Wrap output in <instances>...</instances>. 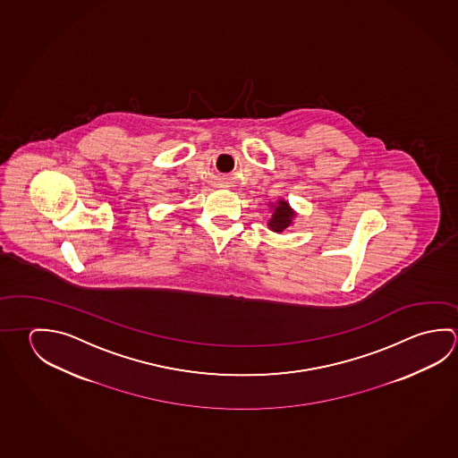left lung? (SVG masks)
I'll list each match as a JSON object with an SVG mask.
<instances>
[{"label": "left lung", "mask_w": 458, "mask_h": 458, "mask_svg": "<svg viewBox=\"0 0 458 458\" xmlns=\"http://www.w3.org/2000/svg\"><path fill=\"white\" fill-rule=\"evenodd\" d=\"M270 210H272V217L268 218L267 226L272 232L283 233L294 224L297 212L289 206V202L286 199L280 198L278 201L273 202V204H270Z\"/></svg>", "instance_id": "left-lung-1"}]
</instances>
